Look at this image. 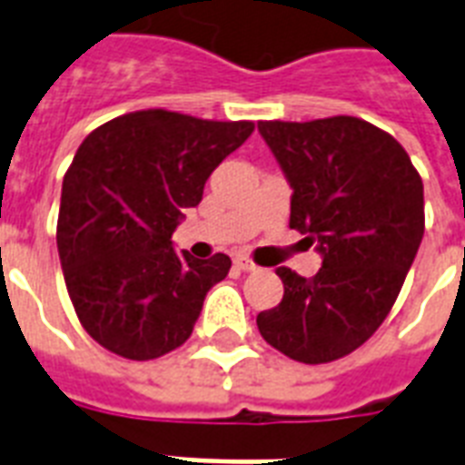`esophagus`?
Instances as JSON below:
<instances>
[{
	"label": "esophagus",
	"mask_w": 465,
	"mask_h": 465,
	"mask_svg": "<svg viewBox=\"0 0 465 465\" xmlns=\"http://www.w3.org/2000/svg\"><path fill=\"white\" fill-rule=\"evenodd\" d=\"M233 262H236V268L243 270V272H253V270H258V265H255L251 258H246V255H236V258H233Z\"/></svg>",
	"instance_id": "1"
}]
</instances>
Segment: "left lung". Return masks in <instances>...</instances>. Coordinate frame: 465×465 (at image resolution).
<instances>
[{
	"label": "left lung",
	"instance_id": "left-lung-1",
	"mask_svg": "<svg viewBox=\"0 0 465 465\" xmlns=\"http://www.w3.org/2000/svg\"><path fill=\"white\" fill-rule=\"evenodd\" d=\"M258 133L292 185L290 226L316 243L313 277L277 268L282 302L255 323L292 360L325 364L364 345L389 316L425 233L422 178L389 133L352 115Z\"/></svg>",
	"mask_w": 465,
	"mask_h": 465
}]
</instances>
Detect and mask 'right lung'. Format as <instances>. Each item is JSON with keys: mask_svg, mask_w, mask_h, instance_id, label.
<instances>
[{"mask_svg": "<svg viewBox=\"0 0 465 465\" xmlns=\"http://www.w3.org/2000/svg\"><path fill=\"white\" fill-rule=\"evenodd\" d=\"M253 127L149 108L108 120L76 149L62 181L57 251L76 316L108 352L156 360L190 338L232 258L175 253L171 233Z\"/></svg>", "mask_w": 465, "mask_h": 465, "instance_id": "add662e5", "label": "right lung"}]
</instances>
